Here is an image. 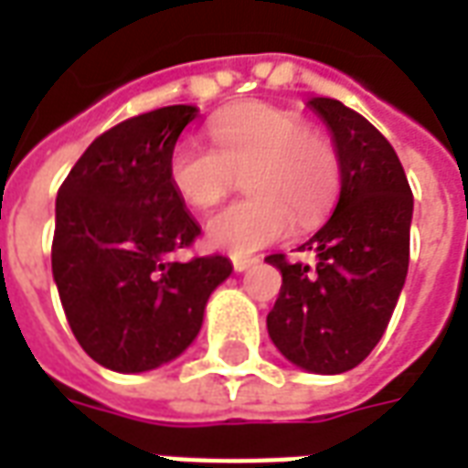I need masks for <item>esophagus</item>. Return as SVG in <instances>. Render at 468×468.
Masks as SVG:
<instances>
[{
    "instance_id": "esophagus-1",
    "label": "esophagus",
    "mask_w": 468,
    "mask_h": 468,
    "mask_svg": "<svg viewBox=\"0 0 468 468\" xmlns=\"http://www.w3.org/2000/svg\"><path fill=\"white\" fill-rule=\"evenodd\" d=\"M255 263H258V258H245V255H235L233 258V268L238 273H243V271H248Z\"/></svg>"
}]
</instances>
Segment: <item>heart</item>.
<instances>
[{"label":"heart","instance_id":"obj_1","mask_svg":"<svg viewBox=\"0 0 468 468\" xmlns=\"http://www.w3.org/2000/svg\"><path fill=\"white\" fill-rule=\"evenodd\" d=\"M215 150L180 140L167 157V177L190 207H213L238 177L250 197L210 215L207 243L248 255L288 235L291 225H314L331 207L341 185V154L321 130L305 127L283 107L253 105L207 124Z\"/></svg>","mask_w":468,"mask_h":468}]
</instances>
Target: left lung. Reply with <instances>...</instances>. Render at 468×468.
I'll use <instances>...</instances> for the list:
<instances>
[{"mask_svg": "<svg viewBox=\"0 0 468 468\" xmlns=\"http://www.w3.org/2000/svg\"><path fill=\"white\" fill-rule=\"evenodd\" d=\"M308 105L324 117L341 154V197L334 215L298 250L265 261L283 275L268 314L278 351L314 373H344L381 341L409 271L413 195L401 160L363 115L331 97Z\"/></svg>", "mask_w": 468, "mask_h": 468, "instance_id": "left-lung-1", "label": "left lung"}]
</instances>
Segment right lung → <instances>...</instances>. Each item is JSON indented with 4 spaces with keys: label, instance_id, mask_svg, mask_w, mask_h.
Returning a JSON list of instances; mask_svg holds the SVG:
<instances>
[{
    "label": "right lung",
    "instance_id": "add662e5",
    "mask_svg": "<svg viewBox=\"0 0 468 468\" xmlns=\"http://www.w3.org/2000/svg\"><path fill=\"white\" fill-rule=\"evenodd\" d=\"M197 110L170 105L110 127L57 193L52 275L77 344L105 368L140 373L193 344L205 303L233 273L225 255H177L200 228L167 177Z\"/></svg>",
    "mask_w": 468,
    "mask_h": 468
}]
</instances>
